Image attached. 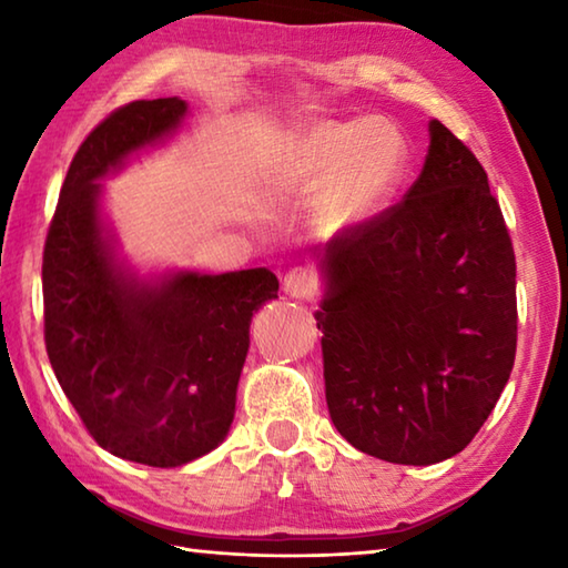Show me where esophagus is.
I'll list each match as a JSON object with an SVG mask.
<instances>
[{"label":"esophagus","instance_id":"34e87169","mask_svg":"<svg viewBox=\"0 0 568 568\" xmlns=\"http://www.w3.org/2000/svg\"><path fill=\"white\" fill-rule=\"evenodd\" d=\"M283 291H285V295H291V297H313V293H315L313 275L307 271H301V267H295V271L285 275Z\"/></svg>","mask_w":568,"mask_h":568}]
</instances>
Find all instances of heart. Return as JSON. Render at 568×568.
I'll use <instances>...</instances> for the list:
<instances>
[{
	"mask_svg": "<svg viewBox=\"0 0 568 568\" xmlns=\"http://www.w3.org/2000/svg\"><path fill=\"white\" fill-rule=\"evenodd\" d=\"M408 168V142L396 124L318 120L293 132L273 168L281 192H321L318 225L325 233L353 230L376 217L396 195Z\"/></svg>",
	"mask_w": 568,
	"mask_h": 568,
	"instance_id": "1",
	"label": "heart"
}]
</instances>
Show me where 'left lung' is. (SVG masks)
Segmentation results:
<instances>
[{"label":"left lung","mask_w":568,"mask_h":568,"mask_svg":"<svg viewBox=\"0 0 568 568\" xmlns=\"http://www.w3.org/2000/svg\"><path fill=\"white\" fill-rule=\"evenodd\" d=\"M403 203L323 247L325 400L338 434L388 464L464 450L516 355V257L474 152L438 120Z\"/></svg>","instance_id":"left-lung-1"}]
</instances>
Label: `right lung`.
<instances>
[{
    "instance_id": "right-lung-1",
    "label": "right lung",
    "mask_w": 568,
    "mask_h": 568,
    "mask_svg": "<svg viewBox=\"0 0 568 568\" xmlns=\"http://www.w3.org/2000/svg\"><path fill=\"white\" fill-rule=\"evenodd\" d=\"M180 98L138 100L94 128L67 170L44 243V343L64 396L112 456L185 466L235 418L250 321L277 297L267 267L134 273L102 215L100 180L168 142Z\"/></svg>"
}]
</instances>
